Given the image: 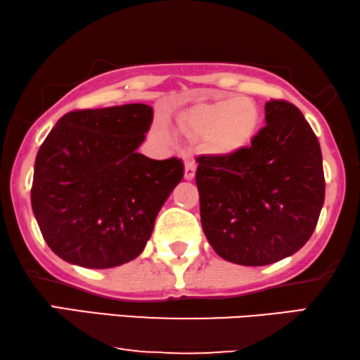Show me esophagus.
Returning a JSON list of instances; mask_svg holds the SVG:
<instances>
[{"label":"esophagus","mask_w":360,"mask_h":360,"mask_svg":"<svg viewBox=\"0 0 360 360\" xmlns=\"http://www.w3.org/2000/svg\"><path fill=\"white\" fill-rule=\"evenodd\" d=\"M195 164L193 162H185V180H193L195 179Z\"/></svg>","instance_id":"esophagus-1"}]
</instances>
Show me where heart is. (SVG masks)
Wrapping results in <instances>:
<instances>
[{
  "instance_id": "1",
  "label": "heart",
  "mask_w": 360,
  "mask_h": 360,
  "mask_svg": "<svg viewBox=\"0 0 360 360\" xmlns=\"http://www.w3.org/2000/svg\"><path fill=\"white\" fill-rule=\"evenodd\" d=\"M179 129L216 159L239 155L252 146L262 126V110L254 98L221 96L196 101L180 112Z\"/></svg>"
}]
</instances>
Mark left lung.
<instances>
[{"mask_svg":"<svg viewBox=\"0 0 360 360\" xmlns=\"http://www.w3.org/2000/svg\"><path fill=\"white\" fill-rule=\"evenodd\" d=\"M265 124L239 155H200L196 186L203 233L239 265H269L307 244L324 203L321 147L292 103H265Z\"/></svg>","mask_w":360,"mask_h":360,"instance_id":"1","label":"left lung"}]
</instances>
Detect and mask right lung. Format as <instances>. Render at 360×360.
<instances>
[{"instance_id": "1", "label": "right lung", "mask_w": 360, "mask_h": 360, "mask_svg": "<svg viewBox=\"0 0 360 360\" xmlns=\"http://www.w3.org/2000/svg\"><path fill=\"white\" fill-rule=\"evenodd\" d=\"M152 117L142 103L77 110L49 132L34 165L31 203L60 259L110 269L144 250L162 205L184 179L176 157L137 152Z\"/></svg>"}]
</instances>
